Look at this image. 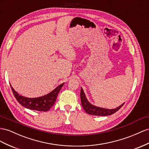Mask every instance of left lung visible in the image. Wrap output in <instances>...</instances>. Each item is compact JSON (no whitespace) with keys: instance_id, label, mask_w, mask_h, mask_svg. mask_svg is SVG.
Returning a JSON list of instances; mask_svg holds the SVG:
<instances>
[{"instance_id":"8db88e82","label":"left lung","mask_w":149,"mask_h":149,"mask_svg":"<svg viewBox=\"0 0 149 149\" xmlns=\"http://www.w3.org/2000/svg\"><path fill=\"white\" fill-rule=\"evenodd\" d=\"M81 104L82 107L84 109V111L89 114H91V115H96V116H109L111 114H114L116 113L117 111H118L124 103L122 104L118 107L114 108V109H106L103 108H100L98 106H94L92 104L87 100V99L85 93L84 92V90L81 87Z\"/></svg>"}]
</instances>
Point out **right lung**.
Here are the masks:
<instances>
[{
  "mask_svg": "<svg viewBox=\"0 0 149 149\" xmlns=\"http://www.w3.org/2000/svg\"><path fill=\"white\" fill-rule=\"evenodd\" d=\"M63 84L64 83L59 85L52 92L45 96L34 98L26 97L19 95L14 89L12 86L10 85L17 101L24 108L39 111H47L55 104L57 96Z\"/></svg>",
  "mask_w": 149,
  "mask_h": 149,
  "instance_id": "add662e5",
  "label": "right lung"
}]
</instances>
